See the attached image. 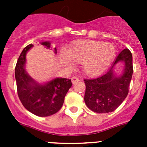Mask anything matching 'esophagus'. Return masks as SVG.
<instances>
[{"mask_svg":"<svg viewBox=\"0 0 147 147\" xmlns=\"http://www.w3.org/2000/svg\"><path fill=\"white\" fill-rule=\"evenodd\" d=\"M78 81H79V78L78 77H76V76H73L71 78V82H72V84H76V82H78Z\"/></svg>","mask_w":147,"mask_h":147,"instance_id":"34e87169","label":"esophagus"}]
</instances>
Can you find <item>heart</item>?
Here are the masks:
<instances>
[{"instance_id": "obj_1", "label": "heart", "mask_w": 147, "mask_h": 147, "mask_svg": "<svg viewBox=\"0 0 147 147\" xmlns=\"http://www.w3.org/2000/svg\"><path fill=\"white\" fill-rule=\"evenodd\" d=\"M116 53L111 43L83 40L71 45L67 52H62L60 59L65 65L73 66L76 61L82 63V69L87 76H96L107 69Z\"/></svg>"}]
</instances>
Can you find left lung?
<instances>
[{"label":"left lung","instance_id":"8db88e82","mask_svg":"<svg viewBox=\"0 0 147 147\" xmlns=\"http://www.w3.org/2000/svg\"><path fill=\"white\" fill-rule=\"evenodd\" d=\"M120 62H124V70L117 76L114 68ZM133 71L132 54L129 49H124L107 72L97 78L84 80L86 87L84 100L87 107L99 114L116 110L127 96Z\"/></svg>","mask_w":147,"mask_h":147}]
</instances>
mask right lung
<instances>
[{"mask_svg":"<svg viewBox=\"0 0 147 147\" xmlns=\"http://www.w3.org/2000/svg\"><path fill=\"white\" fill-rule=\"evenodd\" d=\"M46 48H50V42H40ZM33 47L30 44L23 49L15 67V78L17 94L24 107L39 117H48L61 109L65 97L71 87V79L55 78L41 84L34 80L26 71V53ZM54 53L56 49L54 48Z\"/></svg>","mask_w":147,"mask_h":147,"instance_id":"right-lung-1","label":"right lung"}]
</instances>
